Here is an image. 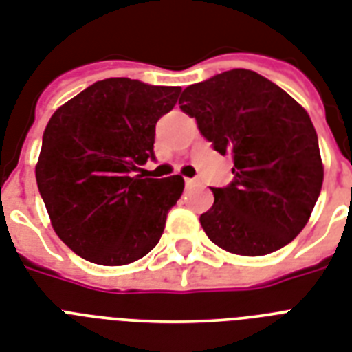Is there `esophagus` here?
Wrapping results in <instances>:
<instances>
[{"label": "esophagus", "mask_w": 352, "mask_h": 352, "mask_svg": "<svg viewBox=\"0 0 352 352\" xmlns=\"http://www.w3.org/2000/svg\"><path fill=\"white\" fill-rule=\"evenodd\" d=\"M186 186H188V188H193V186H197V181L195 179H186Z\"/></svg>", "instance_id": "34e87169"}]
</instances>
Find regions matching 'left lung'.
<instances>
[{"label":"left lung","mask_w":352,"mask_h":352,"mask_svg":"<svg viewBox=\"0 0 352 352\" xmlns=\"http://www.w3.org/2000/svg\"><path fill=\"white\" fill-rule=\"evenodd\" d=\"M181 110L206 141L233 157V181L211 188L201 215L213 244L260 256L289 244L318 201L324 166L309 116L275 82L235 68L184 88Z\"/></svg>","instance_id":"1"}]
</instances>
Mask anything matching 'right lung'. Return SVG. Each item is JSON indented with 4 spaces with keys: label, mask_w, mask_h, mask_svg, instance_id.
Returning a JSON list of instances; mask_svg holds the SVG:
<instances>
[{
    "label": "right lung",
    "mask_w": 352,
    "mask_h": 352,
    "mask_svg": "<svg viewBox=\"0 0 352 352\" xmlns=\"http://www.w3.org/2000/svg\"><path fill=\"white\" fill-rule=\"evenodd\" d=\"M179 87L111 77L57 108L43 133L36 181L54 231L81 258L124 265L150 253L184 179L137 175L153 159L155 124Z\"/></svg>",
    "instance_id": "add662e5"
}]
</instances>
